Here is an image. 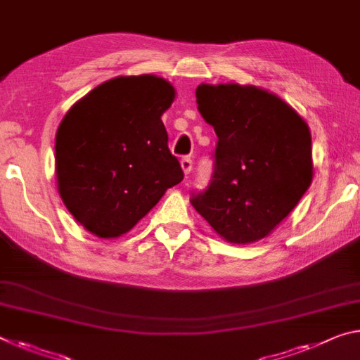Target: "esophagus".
<instances>
[{
    "label": "esophagus",
    "instance_id": "obj_1",
    "mask_svg": "<svg viewBox=\"0 0 360 360\" xmlns=\"http://www.w3.org/2000/svg\"><path fill=\"white\" fill-rule=\"evenodd\" d=\"M181 167H182V171H184V174L187 176L192 171V158L191 157H184L181 160Z\"/></svg>",
    "mask_w": 360,
    "mask_h": 360
}]
</instances>
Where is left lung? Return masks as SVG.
<instances>
[{
    "label": "left lung",
    "instance_id": "1",
    "mask_svg": "<svg viewBox=\"0 0 360 360\" xmlns=\"http://www.w3.org/2000/svg\"><path fill=\"white\" fill-rule=\"evenodd\" d=\"M195 96L218 144L210 186L192 193V207L224 240L258 242L309 189V127L278 96L252 84H200Z\"/></svg>",
    "mask_w": 360,
    "mask_h": 360
}]
</instances>
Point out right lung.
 <instances>
[{"label":"right lung","instance_id":"1","mask_svg":"<svg viewBox=\"0 0 360 360\" xmlns=\"http://www.w3.org/2000/svg\"><path fill=\"white\" fill-rule=\"evenodd\" d=\"M174 88L155 75L117 77L65 113L56 134L57 189L79 224L117 238L184 178L162 115Z\"/></svg>","mask_w":360,"mask_h":360}]
</instances>
